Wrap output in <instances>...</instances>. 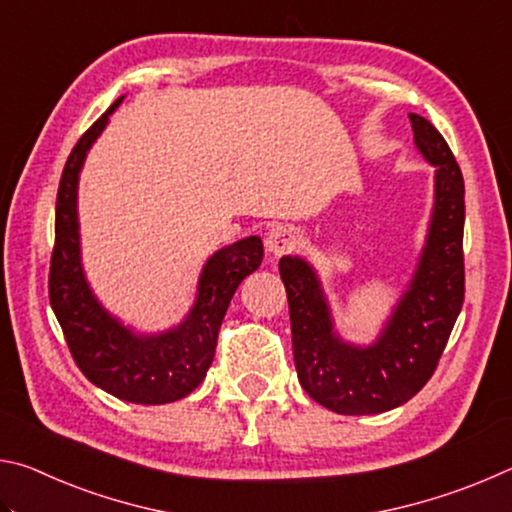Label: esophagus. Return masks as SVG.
Instances as JSON below:
<instances>
[{
  "label": "esophagus",
  "mask_w": 512,
  "mask_h": 512,
  "mask_svg": "<svg viewBox=\"0 0 512 512\" xmlns=\"http://www.w3.org/2000/svg\"><path fill=\"white\" fill-rule=\"evenodd\" d=\"M266 250L275 257H282L287 253H293L300 246V237L298 232H293L287 225H277L271 232L266 235Z\"/></svg>",
  "instance_id": "esophagus-1"
}]
</instances>
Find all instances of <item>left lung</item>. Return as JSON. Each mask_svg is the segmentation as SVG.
<instances>
[{"label": "left lung", "mask_w": 512, "mask_h": 512, "mask_svg": "<svg viewBox=\"0 0 512 512\" xmlns=\"http://www.w3.org/2000/svg\"><path fill=\"white\" fill-rule=\"evenodd\" d=\"M409 119L415 146L436 167V194L418 266L377 341L345 343L311 264L280 259L300 386L341 415L384 413L409 402L431 379L463 307V173L431 121L413 112Z\"/></svg>", "instance_id": "obj_1"}]
</instances>
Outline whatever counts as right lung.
Masks as SVG:
<instances>
[{
  "instance_id": "obj_1",
  "label": "right lung",
  "mask_w": 512,
  "mask_h": 512,
  "mask_svg": "<svg viewBox=\"0 0 512 512\" xmlns=\"http://www.w3.org/2000/svg\"><path fill=\"white\" fill-rule=\"evenodd\" d=\"M121 99L83 133L60 176L49 302L76 366L94 386L124 402L169 404L183 400L205 379L225 311L241 280L262 264L264 246L259 237H246L216 250L198 277L194 307L167 332L137 334L103 309L83 273L76 192L85 155Z\"/></svg>"
}]
</instances>
